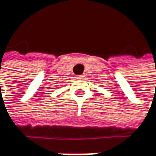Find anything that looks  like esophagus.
Returning a JSON list of instances; mask_svg holds the SVG:
<instances>
[{
  "instance_id": "1",
  "label": "esophagus",
  "mask_w": 156,
  "mask_h": 156,
  "mask_svg": "<svg viewBox=\"0 0 156 156\" xmlns=\"http://www.w3.org/2000/svg\"><path fill=\"white\" fill-rule=\"evenodd\" d=\"M85 76H84V75H76V78L77 79H83Z\"/></svg>"
}]
</instances>
